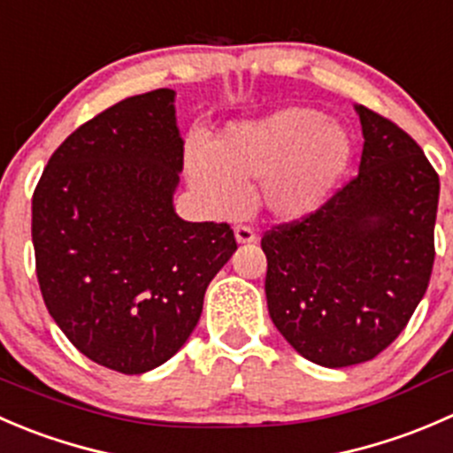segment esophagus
<instances>
[{
  "label": "esophagus",
  "instance_id": "esophagus-1",
  "mask_svg": "<svg viewBox=\"0 0 453 453\" xmlns=\"http://www.w3.org/2000/svg\"><path fill=\"white\" fill-rule=\"evenodd\" d=\"M235 240H237V244H250V242L257 240V233L253 231V226L237 225L235 226Z\"/></svg>",
  "mask_w": 453,
  "mask_h": 453
}]
</instances>
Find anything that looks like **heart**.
<instances>
[{
	"label": "heart",
	"instance_id": "b5f03b06",
	"mask_svg": "<svg viewBox=\"0 0 453 453\" xmlns=\"http://www.w3.org/2000/svg\"><path fill=\"white\" fill-rule=\"evenodd\" d=\"M346 129L311 107H286L264 119L233 125L209 154L191 151V189L213 213H235L244 191L273 218L297 220L319 209L350 165Z\"/></svg>",
	"mask_w": 453,
	"mask_h": 453
}]
</instances>
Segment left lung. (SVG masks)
<instances>
[{"label":"left lung","instance_id":"8db88e82","mask_svg":"<svg viewBox=\"0 0 453 453\" xmlns=\"http://www.w3.org/2000/svg\"><path fill=\"white\" fill-rule=\"evenodd\" d=\"M359 173L302 220L264 233L268 315L308 361L348 368L383 352L427 290L438 173L410 134L357 105Z\"/></svg>","mask_w":453,"mask_h":453}]
</instances>
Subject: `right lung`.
I'll return each mask as SVG.
<instances>
[{
    "mask_svg": "<svg viewBox=\"0 0 453 453\" xmlns=\"http://www.w3.org/2000/svg\"><path fill=\"white\" fill-rule=\"evenodd\" d=\"M176 92L129 96L74 129L33 196L37 280L70 343L103 368L142 374L172 359L237 249L226 222L173 211L185 142Z\"/></svg>",
    "mask_w": 453,
    "mask_h": 453,
    "instance_id": "1",
    "label": "right lung"
}]
</instances>
